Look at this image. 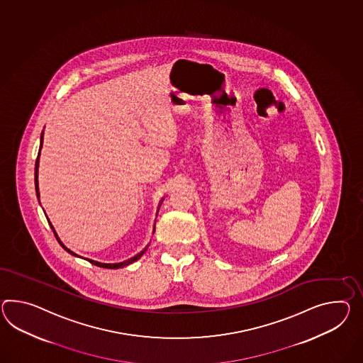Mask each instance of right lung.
Segmentation results:
<instances>
[{
	"instance_id": "right-lung-1",
	"label": "right lung",
	"mask_w": 363,
	"mask_h": 363,
	"mask_svg": "<svg viewBox=\"0 0 363 363\" xmlns=\"http://www.w3.org/2000/svg\"><path fill=\"white\" fill-rule=\"evenodd\" d=\"M42 144H43V133H42V138H40V148H42ZM39 155H40V152L38 153V157H36L35 161V189H36V196L39 198V187H38V167H39ZM156 224V223H155ZM51 228H52L53 233H55V238L57 239V241L60 242V245H62L68 253H71V255H73V256H77L76 253H73L72 250H69L68 247H64V244H62V241H60V239L57 238V235H56V232H55V230H53L52 225H51ZM148 249V247H144L143 249L142 252L139 253V255H136V256L133 257V258H130V259H127V261H123V262H119V264H101V262H97V261H93V259H88L89 262H91L93 265L99 266V267H105V269H119V267H123V266L130 265V264H133V262H135V261H138L140 257L144 255V252ZM79 257V256H77Z\"/></svg>"
}]
</instances>
